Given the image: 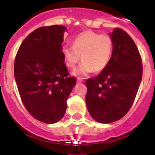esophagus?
Returning <instances> with one entry per match:
<instances>
[{"label": "esophagus", "mask_w": 155, "mask_h": 155, "mask_svg": "<svg viewBox=\"0 0 155 155\" xmlns=\"http://www.w3.org/2000/svg\"><path fill=\"white\" fill-rule=\"evenodd\" d=\"M82 82H83L82 79H80V78H78V79H77V83H82Z\"/></svg>", "instance_id": "obj_1"}]
</instances>
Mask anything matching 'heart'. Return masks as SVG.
I'll return each instance as SVG.
<instances>
[{
    "label": "heart",
    "instance_id": "b5f03b06",
    "mask_svg": "<svg viewBox=\"0 0 155 155\" xmlns=\"http://www.w3.org/2000/svg\"><path fill=\"white\" fill-rule=\"evenodd\" d=\"M61 51L66 66L71 69L76 67L81 56L82 63L72 74L84 76L93 71H102L108 67L113 53V41L108 35L85 30L74 38L72 47L63 46Z\"/></svg>",
    "mask_w": 155,
    "mask_h": 155
}]
</instances>
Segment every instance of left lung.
I'll use <instances>...</instances> for the list:
<instances>
[{
    "instance_id": "left-lung-1",
    "label": "left lung",
    "mask_w": 155,
    "mask_h": 155,
    "mask_svg": "<svg viewBox=\"0 0 155 155\" xmlns=\"http://www.w3.org/2000/svg\"><path fill=\"white\" fill-rule=\"evenodd\" d=\"M109 36L113 53L108 67L97 77L86 80V104L97 122L120 120L131 108L142 77V59L134 42L116 28Z\"/></svg>"
}]
</instances>
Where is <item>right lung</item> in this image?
<instances>
[{
	"instance_id": "right-lung-1",
	"label": "right lung",
	"mask_w": 155,
	"mask_h": 155,
	"mask_svg": "<svg viewBox=\"0 0 155 155\" xmlns=\"http://www.w3.org/2000/svg\"><path fill=\"white\" fill-rule=\"evenodd\" d=\"M67 28H38L25 38L14 63V76L23 104L37 120L58 122L67 109V101L76 84L68 77L62 43Z\"/></svg>"
}]
</instances>
